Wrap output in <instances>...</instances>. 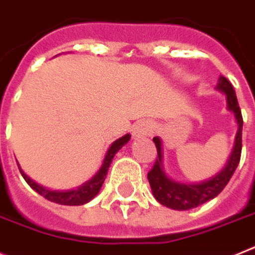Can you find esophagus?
<instances>
[{"mask_svg": "<svg viewBox=\"0 0 255 255\" xmlns=\"http://www.w3.org/2000/svg\"><path fill=\"white\" fill-rule=\"evenodd\" d=\"M153 131V125L151 121L148 120H143L136 124L134 128H132V135L135 138H139V136H146L151 135Z\"/></svg>", "mask_w": 255, "mask_h": 255, "instance_id": "esophagus-1", "label": "esophagus"}]
</instances>
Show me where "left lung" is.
I'll list each match as a JSON object with an SVG mask.
<instances>
[{"mask_svg": "<svg viewBox=\"0 0 255 255\" xmlns=\"http://www.w3.org/2000/svg\"><path fill=\"white\" fill-rule=\"evenodd\" d=\"M216 88L226 94L227 107H228L229 111L235 113L237 125H239L235 147H233V151L231 153V157H229L224 169L219 172L211 180L205 181L202 184H178V182L169 180L167 174L164 173L161 140L157 136H155L152 140L156 146L157 156L155 163H153V167L147 173V178H148V182L151 185L153 197L163 206L178 210V211H184V210H190V208H195L203 205L210 199L215 198L216 195L226 188L231 177L235 173L237 165H239L240 159H241V148H243L244 120L243 115H241V109H240L236 92L233 90L232 83L226 77L220 75Z\"/></svg>", "mask_w": 255, "mask_h": 255, "instance_id": "obj_1", "label": "left lung"}]
</instances>
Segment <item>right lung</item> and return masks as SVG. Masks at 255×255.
Wrapping results in <instances>:
<instances>
[{"label":"right lung","mask_w":255,"mask_h":255,"mask_svg":"<svg viewBox=\"0 0 255 255\" xmlns=\"http://www.w3.org/2000/svg\"><path fill=\"white\" fill-rule=\"evenodd\" d=\"M130 135L126 134V135L121 136L120 139H117L116 142L112 143V146L109 147L108 152L105 155V159L103 161L102 168L99 169V172L95 174L94 177L90 181H87L86 184H83L82 186L77 189V190H70V191H52L48 190V189L43 188L37 185L36 182H33L31 178H28L26 174L23 173V170L19 168L20 173H22L23 178L26 180L27 184L33 189V190L39 193L40 195H43L44 198L48 199L50 202H54V203H58V205H65V206H79L85 205L87 202L91 201L92 198L96 197V194L99 193L100 188H102L103 182H104L105 177H107V173H108L109 165L112 163V159L115 157V155L119 152V150L124 144L129 142ZM19 167V165H18Z\"/></svg>","instance_id":"1"}]
</instances>
